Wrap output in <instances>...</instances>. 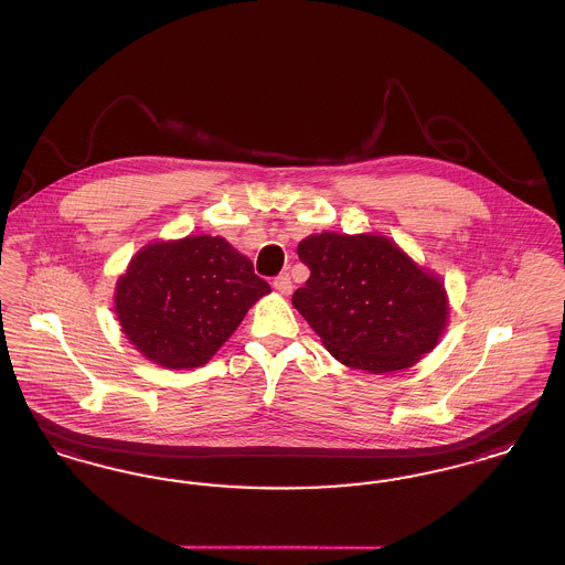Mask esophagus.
<instances>
[{
  "instance_id": "obj_1",
  "label": "esophagus",
  "mask_w": 565,
  "mask_h": 565,
  "mask_svg": "<svg viewBox=\"0 0 565 565\" xmlns=\"http://www.w3.org/2000/svg\"><path fill=\"white\" fill-rule=\"evenodd\" d=\"M271 285H274V289H276L278 294H282V296H291V291H294V282H291V276H289V274H278Z\"/></svg>"
}]
</instances>
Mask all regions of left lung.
Wrapping results in <instances>:
<instances>
[{"label":"left lung","instance_id":"1","mask_svg":"<svg viewBox=\"0 0 565 565\" xmlns=\"http://www.w3.org/2000/svg\"><path fill=\"white\" fill-rule=\"evenodd\" d=\"M310 269L294 306L326 349L355 371H403L435 349L448 319L441 280L379 235L321 233L301 239Z\"/></svg>","mask_w":565,"mask_h":565}]
</instances>
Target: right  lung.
<instances>
[{
    "mask_svg": "<svg viewBox=\"0 0 565 565\" xmlns=\"http://www.w3.org/2000/svg\"><path fill=\"white\" fill-rule=\"evenodd\" d=\"M265 294L250 259L196 235L146 246L117 280L115 312L146 358L180 371L205 364Z\"/></svg>",
    "mask_w": 565,
    "mask_h": 565,
    "instance_id": "1",
    "label": "right lung"
}]
</instances>
